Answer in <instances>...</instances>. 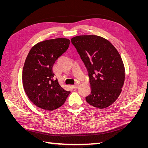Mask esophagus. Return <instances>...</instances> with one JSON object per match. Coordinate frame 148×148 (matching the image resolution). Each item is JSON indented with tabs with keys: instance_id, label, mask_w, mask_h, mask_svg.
I'll return each instance as SVG.
<instances>
[{
	"instance_id": "34e87169",
	"label": "esophagus",
	"mask_w": 148,
	"mask_h": 148,
	"mask_svg": "<svg viewBox=\"0 0 148 148\" xmlns=\"http://www.w3.org/2000/svg\"><path fill=\"white\" fill-rule=\"evenodd\" d=\"M78 85H79V84H75L73 85V86H72V88H74V89L77 88L78 87Z\"/></svg>"
}]
</instances>
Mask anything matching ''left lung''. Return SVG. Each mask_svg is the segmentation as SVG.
<instances>
[{"mask_svg": "<svg viewBox=\"0 0 148 148\" xmlns=\"http://www.w3.org/2000/svg\"><path fill=\"white\" fill-rule=\"evenodd\" d=\"M71 41L88 72L91 92L86 102L99 109L110 106L120 95L125 81L119 52L108 40L96 35L77 36Z\"/></svg>", "mask_w": 148, "mask_h": 148, "instance_id": "1", "label": "left lung"}]
</instances>
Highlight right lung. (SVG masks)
Instances as JSON below:
<instances>
[{
  "mask_svg": "<svg viewBox=\"0 0 148 148\" xmlns=\"http://www.w3.org/2000/svg\"><path fill=\"white\" fill-rule=\"evenodd\" d=\"M70 41L57 38L38 42L31 49L23 69L22 79L29 99L39 108L53 110L64 104L70 91L54 79L53 65L68 49Z\"/></svg>",
  "mask_w": 148,
  "mask_h": 148,
  "instance_id": "1",
  "label": "right lung"
}]
</instances>
